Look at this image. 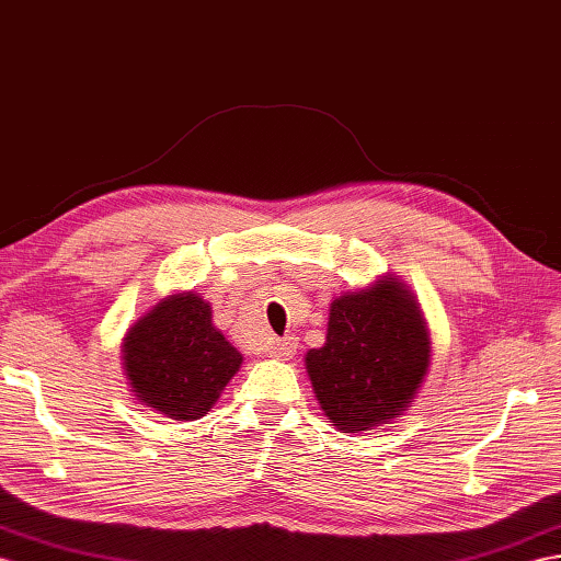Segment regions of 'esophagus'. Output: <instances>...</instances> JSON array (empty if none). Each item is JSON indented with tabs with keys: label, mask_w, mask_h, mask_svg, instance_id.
Returning a JSON list of instances; mask_svg holds the SVG:
<instances>
[{
	"label": "esophagus",
	"mask_w": 561,
	"mask_h": 561,
	"mask_svg": "<svg viewBox=\"0 0 561 561\" xmlns=\"http://www.w3.org/2000/svg\"><path fill=\"white\" fill-rule=\"evenodd\" d=\"M296 336H282L277 343H275V348H272V355L275 357H284V360H289V357H294L296 355Z\"/></svg>",
	"instance_id": "esophagus-1"
}]
</instances>
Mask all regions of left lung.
I'll return each instance as SVG.
<instances>
[{
  "label": "left lung",
  "instance_id": "obj_1",
  "mask_svg": "<svg viewBox=\"0 0 561 561\" xmlns=\"http://www.w3.org/2000/svg\"><path fill=\"white\" fill-rule=\"evenodd\" d=\"M428 334L417 304L400 282L336 298L327 343L306 355L314 396L343 434L403 412L428 369Z\"/></svg>",
  "mask_w": 561,
  "mask_h": 561
}]
</instances>
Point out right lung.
<instances>
[{
  "label": "right lung",
  "instance_id": "1",
  "mask_svg": "<svg viewBox=\"0 0 561 561\" xmlns=\"http://www.w3.org/2000/svg\"><path fill=\"white\" fill-rule=\"evenodd\" d=\"M123 360L141 405L192 422L218 403L241 353L213 327L206 300L190 291L161 300L130 327Z\"/></svg>",
  "mask_w": 561,
  "mask_h": 561
}]
</instances>
